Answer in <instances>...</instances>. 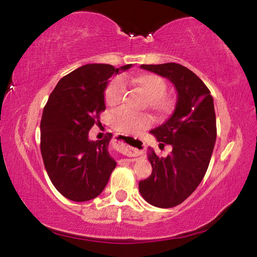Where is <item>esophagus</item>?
<instances>
[{
  "label": "esophagus",
  "instance_id": "34e87169",
  "mask_svg": "<svg viewBox=\"0 0 257 257\" xmlns=\"http://www.w3.org/2000/svg\"><path fill=\"white\" fill-rule=\"evenodd\" d=\"M115 147L120 153L127 156H139L144 153L145 144L141 139L132 138L128 136H116Z\"/></svg>",
  "mask_w": 257,
  "mask_h": 257
}]
</instances>
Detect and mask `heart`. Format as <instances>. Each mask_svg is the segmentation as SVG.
I'll use <instances>...</instances> for the list:
<instances>
[{
	"mask_svg": "<svg viewBox=\"0 0 257 257\" xmlns=\"http://www.w3.org/2000/svg\"><path fill=\"white\" fill-rule=\"evenodd\" d=\"M132 84L141 89L146 96V105L156 115L165 116L170 114L175 103L172 98L165 95L167 84L162 77L154 73H139L132 78ZM125 94V85L122 78L116 77L105 89V102L108 106H116L122 102ZM151 118L145 113H134L121 107L113 112L111 124L120 133H134L149 127Z\"/></svg>",
	"mask_w": 257,
	"mask_h": 257,
	"instance_id": "obj_1",
	"label": "heart"
}]
</instances>
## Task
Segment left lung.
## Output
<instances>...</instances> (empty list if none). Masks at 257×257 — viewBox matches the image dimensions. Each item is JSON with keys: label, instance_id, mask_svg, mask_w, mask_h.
Wrapping results in <instances>:
<instances>
[{"label": "left lung", "instance_id": "obj_1", "mask_svg": "<svg viewBox=\"0 0 257 257\" xmlns=\"http://www.w3.org/2000/svg\"><path fill=\"white\" fill-rule=\"evenodd\" d=\"M142 69L168 78L178 94L173 114L151 130L171 152L159 158L151 150L152 175L139 181V193L151 205L169 208L181 204L201 184L216 139L214 104L206 85L181 64H142Z\"/></svg>", "mask_w": 257, "mask_h": 257}]
</instances>
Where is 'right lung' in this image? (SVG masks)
I'll use <instances>...</instances> for the list:
<instances>
[{
    "instance_id": "right-lung-1",
    "label": "right lung",
    "mask_w": 257,
    "mask_h": 257,
    "mask_svg": "<svg viewBox=\"0 0 257 257\" xmlns=\"http://www.w3.org/2000/svg\"><path fill=\"white\" fill-rule=\"evenodd\" d=\"M132 68L127 64H86L60 79L43 110L41 153L47 175L60 194L73 202L97 197L116 162L108 154L112 134L89 141L88 132L101 124L108 78Z\"/></svg>"
}]
</instances>
